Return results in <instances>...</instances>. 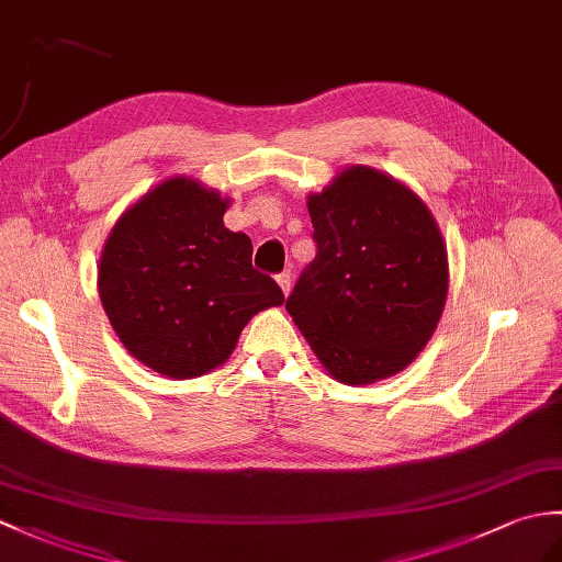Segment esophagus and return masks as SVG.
<instances>
[{
    "label": "esophagus",
    "instance_id": "esophagus-1",
    "mask_svg": "<svg viewBox=\"0 0 562 562\" xmlns=\"http://www.w3.org/2000/svg\"><path fill=\"white\" fill-rule=\"evenodd\" d=\"M278 284H280V290L284 292V296L290 294V290H292V272H290V270L280 272V276H278Z\"/></svg>",
    "mask_w": 562,
    "mask_h": 562
}]
</instances>
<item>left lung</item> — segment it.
<instances>
[{
	"instance_id": "8db88e82",
	"label": "left lung",
	"mask_w": 562,
	"mask_h": 562,
	"mask_svg": "<svg viewBox=\"0 0 562 562\" xmlns=\"http://www.w3.org/2000/svg\"><path fill=\"white\" fill-rule=\"evenodd\" d=\"M306 205L318 254L286 299L296 328L345 385L407 369L448 299V249L434 213L367 165L345 167Z\"/></svg>"
}]
</instances>
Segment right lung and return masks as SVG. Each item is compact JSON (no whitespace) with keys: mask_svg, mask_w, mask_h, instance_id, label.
Listing matches in <instances>:
<instances>
[{"mask_svg":"<svg viewBox=\"0 0 562 562\" xmlns=\"http://www.w3.org/2000/svg\"><path fill=\"white\" fill-rule=\"evenodd\" d=\"M229 199L169 177L114 222L98 292L128 355L187 381L222 367L258 311L282 306L278 282L251 266V239L222 222Z\"/></svg>","mask_w":562,"mask_h":562,"instance_id":"1","label":"right lung"}]
</instances>
